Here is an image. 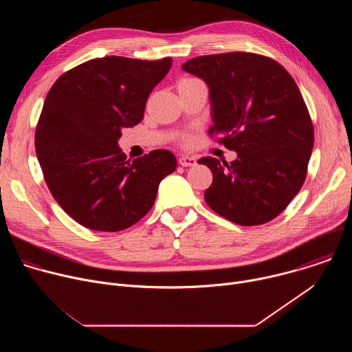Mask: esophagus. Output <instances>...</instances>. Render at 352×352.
Instances as JSON below:
<instances>
[{"mask_svg": "<svg viewBox=\"0 0 352 352\" xmlns=\"http://www.w3.org/2000/svg\"><path fill=\"white\" fill-rule=\"evenodd\" d=\"M178 163L182 167H192V166H196V159L192 156H182L178 159Z\"/></svg>", "mask_w": 352, "mask_h": 352, "instance_id": "obj_1", "label": "esophagus"}]
</instances>
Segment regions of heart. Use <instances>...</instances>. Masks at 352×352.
<instances>
[{
    "mask_svg": "<svg viewBox=\"0 0 352 352\" xmlns=\"http://www.w3.org/2000/svg\"><path fill=\"white\" fill-rule=\"evenodd\" d=\"M184 80H190V79H184ZM184 80H181V82H184ZM178 139H179V142H181V143L186 144V143H189V140H190V136H189L188 133H181V135L178 136Z\"/></svg>",
    "mask_w": 352,
    "mask_h": 352,
    "instance_id": "heart-1",
    "label": "heart"
}]
</instances>
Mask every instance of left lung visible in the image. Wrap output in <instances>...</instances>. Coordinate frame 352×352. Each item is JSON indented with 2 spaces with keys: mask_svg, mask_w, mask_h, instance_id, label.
I'll return each mask as SVG.
<instances>
[{
  "mask_svg": "<svg viewBox=\"0 0 352 352\" xmlns=\"http://www.w3.org/2000/svg\"><path fill=\"white\" fill-rule=\"evenodd\" d=\"M182 69L210 90V136L236 152L231 163L202 157L213 173L208 206L239 226L276 219L304 185L314 125L292 76L277 61L254 53L196 57Z\"/></svg>",
  "mask_w": 352,
  "mask_h": 352,
  "instance_id": "8db88e82",
  "label": "left lung"
}]
</instances>
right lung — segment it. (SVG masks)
<instances>
[{
  "instance_id": "1",
  "label": "right lung",
  "mask_w": 352,
  "mask_h": 352,
  "mask_svg": "<svg viewBox=\"0 0 352 352\" xmlns=\"http://www.w3.org/2000/svg\"><path fill=\"white\" fill-rule=\"evenodd\" d=\"M173 58L104 57L63 74L47 93L34 146L44 181L57 204L80 226L116 232L152 209L175 156L157 148L128 160L122 128L143 120L147 97Z\"/></svg>"
}]
</instances>
